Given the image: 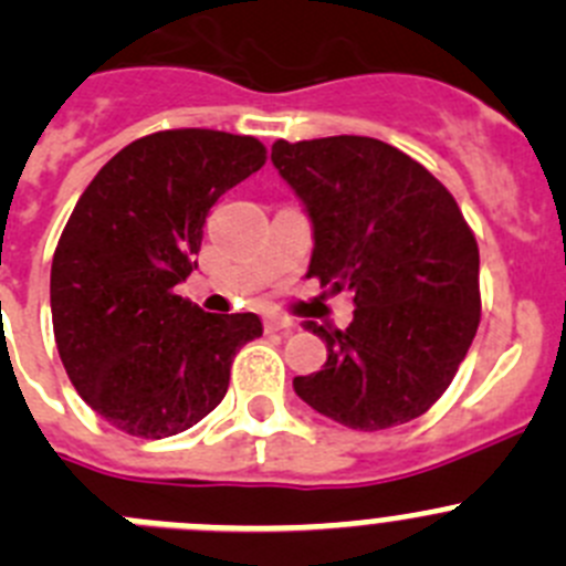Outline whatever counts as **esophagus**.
Wrapping results in <instances>:
<instances>
[{
    "label": "esophagus",
    "instance_id": "obj_1",
    "mask_svg": "<svg viewBox=\"0 0 566 566\" xmlns=\"http://www.w3.org/2000/svg\"><path fill=\"white\" fill-rule=\"evenodd\" d=\"M295 321L287 318V315L282 313H268L265 315V329L268 332H282V329H293Z\"/></svg>",
    "mask_w": 566,
    "mask_h": 566
}]
</instances>
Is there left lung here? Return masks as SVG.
Listing matches in <instances>:
<instances>
[{"label":"left lung","mask_w":566,"mask_h":566,"mask_svg":"<svg viewBox=\"0 0 566 566\" xmlns=\"http://www.w3.org/2000/svg\"><path fill=\"white\" fill-rule=\"evenodd\" d=\"M273 167L313 220L307 276L355 295V321L324 329L326 363L295 377L313 410L388 430L450 388L480 324V253L455 198L408 153L371 136L279 139Z\"/></svg>","instance_id":"8db88e82"}]
</instances>
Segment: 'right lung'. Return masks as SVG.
<instances>
[{
    "mask_svg": "<svg viewBox=\"0 0 566 566\" xmlns=\"http://www.w3.org/2000/svg\"><path fill=\"white\" fill-rule=\"evenodd\" d=\"M262 164L253 136L158 130L77 200L52 256V329L77 394L116 430L167 438L198 424L223 402L237 352L262 335L253 313H203L176 295L209 209Z\"/></svg>",
    "mask_w": 566,
    "mask_h": 566,
    "instance_id": "obj_1",
    "label": "right lung"
}]
</instances>
